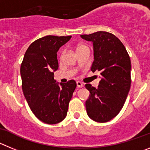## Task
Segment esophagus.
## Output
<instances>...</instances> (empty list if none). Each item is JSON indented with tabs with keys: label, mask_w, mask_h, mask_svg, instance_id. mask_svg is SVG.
Returning a JSON list of instances; mask_svg holds the SVG:
<instances>
[{
	"label": "esophagus",
	"mask_w": 150,
	"mask_h": 150,
	"mask_svg": "<svg viewBox=\"0 0 150 150\" xmlns=\"http://www.w3.org/2000/svg\"><path fill=\"white\" fill-rule=\"evenodd\" d=\"M76 84H77V86H78V88H82L83 86V83H82L81 82H80V81H77Z\"/></svg>",
	"instance_id": "1"
}]
</instances>
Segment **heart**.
Returning a JSON list of instances; mask_svg holds the SVG:
<instances>
[{
	"mask_svg": "<svg viewBox=\"0 0 150 150\" xmlns=\"http://www.w3.org/2000/svg\"><path fill=\"white\" fill-rule=\"evenodd\" d=\"M86 47H88L87 46L85 45V44H79V45L77 47V51H80V50H83V49L84 48H86Z\"/></svg>",
	"mask_w": 150,
	"mask_h": 150,
	"instance_id": "b5f03b06",
	"label": "heart"
}]
</instances>
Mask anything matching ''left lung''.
<instances>
[{"mask_svg": "<svg viewBox=\"0 0 150 150\" xmlns=\"http://www.w3.org/2000/svg\"><path fill=\"white\" fill-rule=\"evenodd\" d=\"M81 37L93 43L94 61L91 70L100 74L98 87L85 85L90 92L86 101V112L96 122H107L120 112L129 92V56L122 42L112 33L99 31Z\"/></svg>", "mask_w": 150, "mask_h": 150, "instance_id": "left-lung-1", "label": "left lung"}]
</instances>
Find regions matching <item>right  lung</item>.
<instances>
[{"mask_svg": "<svg viewBox=\"0 0 150 150\" xmlns=\"http://www.w3.org/2000/svg\"><path fill=\"white\" fill-rule=\"evenodd\" d=\"M72 36L47 35L33 42L21 66L22 89L35 115L42 122L55 124L66 117L69 103L76 88L74 80L56 83L57 52Z\"/></svg>", "mask_w": 150, "mask_h": 150, "instance_id": "obj_1", "label": "right lung"}]
</instances>
